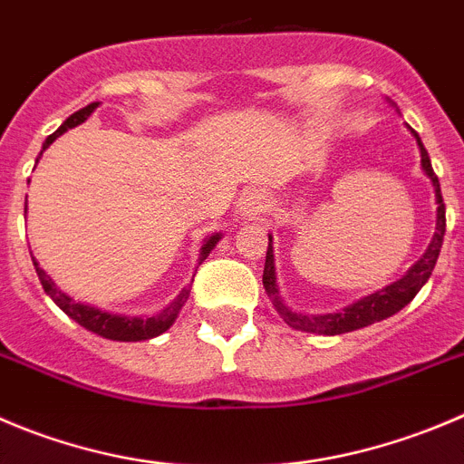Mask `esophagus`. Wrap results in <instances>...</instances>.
Wrapping results in <instances>:
<instances>
[{
  "mask_svg": "<svg viewBox=\"0 0 464 464\" xmlns=\"http://www.w3.org/2000/svg\"><path fill=\"white\" fill-rule=\"evenodd\" d=\"M262 211H264V198L259 196V193H248V196L239 202L241 220H257Z\"/></svg>",
  "mask_w": 464,
  "mask_h": 464,
  "instance_id": "obj_1",
  "label": "esophagus"
}]
</instances>
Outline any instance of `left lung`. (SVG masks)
<instances>
[{
  "instance_id": "left-lung-1",
  "label": "left lung",
  "mask_w": 464,
  "mask_h": 464,
  "mask_svg": "<svg viewBox=\"0 0 464 464\" xmlns=\"http://www.w3.org/2000/svg\"><path fill=\"white\" fill-rule=\"evenodd\" d=\"M410 130V134L417 139L419 154H421V170L430 184H433L435 191V205H438V218H435V235L428 244L426 253L417 259V262L410 266V271L405 273L401 280L392 282V285L382 286L376 294H369L360 301H355L353 305L343 307L339 312H330V314H305V312L291 310L285 303V298L280 295V286H277V276H276V259H273V237L268 235V250H266V262H264V289H266L268 298H271L273 307H276L277 314L285 319V324L294 330H301V333H316V334H343L353 333V330L367 328V325L376 324V321L387 319V316L396 314V312L403 310L414 295L419 294L423 285L428 282L430 273H433L435 262L440 257V248H442L444 241V229H447V218H444V200L442 191H440V179L433 173V166H430V157H428L426 148H423L421 139H419L417 131L410 125H405Z\"/></svg>"
}]
</instances>
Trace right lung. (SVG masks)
<instances>
[{
	"mask_svg": "<svg viewBox=\"0 0 464 464\" xmlns=\"http://www.w3.org/2000/svg\"><path fill=\"white\" fill-rule=\"evenodd\" d=\"M97 107H100V102H92V104H88V107L79 109L77 113H72V116H70L68 121H65L63 125H61L59 130L54 131V134L47 136L45 143H43L41 154H38V159L43 157V152H45V150L50 148V145L54 143V140L59 139L61 134H65V131L72 130V127L86 122L88 116H91V113L95 111ZM38 159H36V163H38ZM220 239H223V235H220V232L207 237L205 244H202V248H200V257H198V264H202L207 257H209V253L216 248V244H218ZM31 259H34V257H31ZM34 266H36L38 280H41L45 294L50 295L52 301H54L56 305H59L61 310H63L65 314L70 316V319L77 321L82 328H86V330H91V333L100 334V337L111 339V342H145V339L159 337V334L166 333V330H169L170 325L175 324V319H178L179 312H182L184 303L188 301V294H191V286H184V289L179 291L178 298H175L170 305H166L161 312H159V314H154V316L113 314V312L102 310V307H95V305H88V303L74 301L72 295H68L65 291H61L59 286L54 285V280H52V277L47 276L45 271H43L41 264H38L36 259H34Z\"/></svg>",
	"mask_w": 464,
	"mask_h": 464,
	"instance_id": "1",
	"label": "right lung"
}]
</instances>
